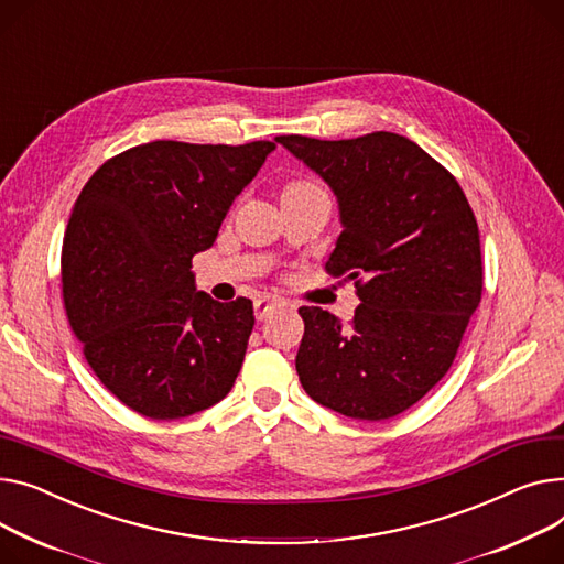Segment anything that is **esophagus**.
Returning <instances> with one entry per match:
<instances>
[{"label": "esophagus", "instance_id": "1", "mask_svg": "<svg viewBox=\"0 0 564 564\" xmlns=\"http://www.w3.org/2000/svg\"><path fill=\"white\" fill-rule=\"evenodd\" d=\"M283 306V302L281 299H274V296H270V294H262V296H258L256 299V304H253V313H256V319H268L270 315H274V311H279Z\"/></svg>", "mask_w": 564, "mask_h": 564}]
</instances>
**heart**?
Instances as JSON below:
<instances>
[{
    "label": "heart",
    "instance_id": "obj_1",
    "mask_svg": "<svg viewBox=\"0 0 564 564\" xmlns=\"http://www.w3.org/2000/svg\"><path fill=\"white\" fill-rule=\"evenodd\" d=\"M306 185H311V183H292V185H288V187H306Z\"/></svg>",
    "mask_w": 564,
    "mask_h": 564
}]
</instances>
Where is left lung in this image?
I'll list each match as a JSON object with an SVG mask.
<instances>
[{"mask_svg":"<svg viewBox=\"0 0 564 564\" xmlns=\"http://www.w3.org/2000/svg\"><path fill=\"white\" fill-rule=\"evenodd\" d=\"M276 142L333 191L343 234L326 270L349 274L360 299L351 324L299 308V381L340 415L390 420L440 383L480 304L474 210L458 181L399 133Z\"/></svg>","mask_w":564,"mask_h":564,"instance_id":"8db88e82","label":"left lung"}]
</instances>
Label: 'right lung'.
Listing matches in <instances>:
<instances>
[{"label": "right lung", "mask_w": 564, "mask_h": 564, "mask_svg": "<svg viewBox=\"0 0 564 564\" xmlns=\"http://www.w3.org/2000/svg\"><path fill=\"white\" fill-rule=\"evenodd\" d=\"M274 149L138 144L106 161L72 208L61 258L69 326L97 379L149 420L195 415L236 383L253 306L197 290L193 256L213 247Z\"/></svg>", "instance_id": "obj_1"}]
</instances>
